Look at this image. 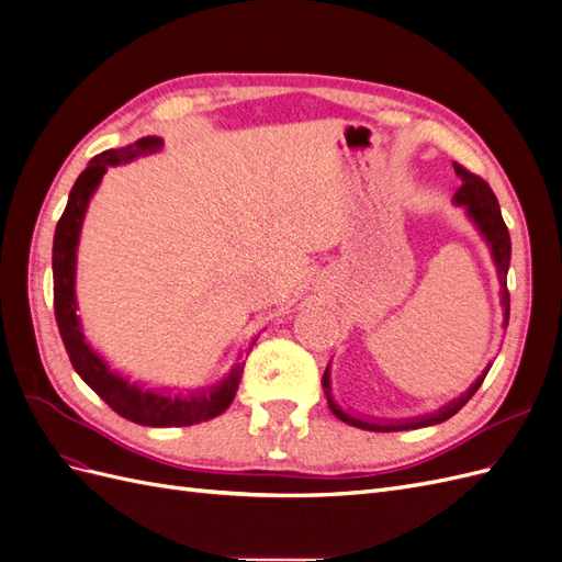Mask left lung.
<instances>
[{
    "label": "left lung",
    "mask_w": 562,
    "mask_h": 562,
    "mask_svg": "<svg viewBox=\"0 0 562 562\" xmlns=\"http://www.w3.org/2000/svg\"><path fill=\"white\" fill-rule=\"evenodd\" d=\"M454 166V173L462 178V187L454 192L452 201L457 206H462L469 215L471 223L479 229V234L487 241L490 252H492V262L497 267V279H499V302H502V310H504V328L508 326V288H506V274H508V262H512V236H508V229L504 225V217L499 211V203L495 192L490 190V184L479 178L469 173L464 166L452 164ZM490 366L483 370V375L475 380L462 396L452 398L448 405L438 407L436 413L429 415H422V417H413V419H403V422H382V419H368V417H356L353 413H347L339 407V403L333 398V386H330V366L323 372V391H326V398H328V407L333 411V415L337 419H342L351 427H359L366 431H405V429H419V427H431V424H440L450 419L454 413L462 411L467 405V401L479 391V386L483 384L485 375H487Z\"/></svg>",
    "instance_id": "1"
}]
</instances>
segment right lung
I'll use <instances>...</instances> for the list:
<instances>
[{
	"label": "right lung",
	"instance_id": "1",
	"mask_svg": "<svg viewBox=\"0 0 562 562\" xmlns=\"http://www.w3.org/2000/svg\"><path fill=\"white\" fill-rule=\"evenodd\" d=\"M161 147L164 140L157 138V135H145V138L135 140L126 147L105 149L95 155L77 178L54 234V310L63 345L67 349V356H70L77 375L87 382L114 413L135 424H143V427H192V424L209 422L227 411L244 375V353H239V361L234 363L227 375L209 389H194L187 391V394L184 391H178L176 386L147 389L138 382H131L122 372L110 368L103 356L87 342V335L81 330V318L77 314L75 283L79 234L98 184L103 182V176L108 173L110 166L147 157L151 151H159ZM255 339L246 349V353L252 349Z\"/></svg>",
	"mask_w": 562,
	"mask_h": 562
}]
</instances>
